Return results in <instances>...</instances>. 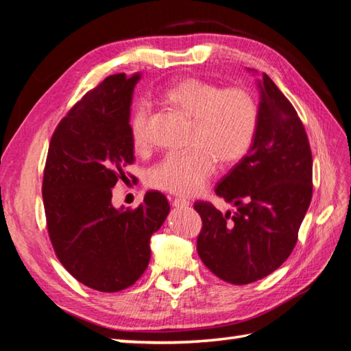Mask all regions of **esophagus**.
<instances>
[{
  "label": "esophagus",
  "instance_id": "1",
  "mask_svg": "<svg viewBox=\"0 0 351 351\" xmlns=\"http://www.w3.org/2000/svg\"><path fill=\"white\" fill-rule=\"evenodd\" d=\"M173 206L177 207V208H188L191 206V202L188 199H184V198H176L173 201Z\"/></svg>",
  "mask_w": 351,
  "mask_h": 351
}]
</instances>
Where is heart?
Wrapping results in <instances>:
<instances>
[{
  "label": "heart",
  "mask_w": 351,
  "mask_h": 351,
  "mask_svg": "<svg viewBox=\"0 0 351 351\" xmlns=\"http://www.w3.org/2000/svg\"><path fill=\"white\" fill-rule=\"evenodd\" d=\"M160 99L191 120L189 149L171 152L152 168L150 184L176 195H195L221 165L240 160L251 147L258 106L245 88H222L195 77L171 85ZM149 106L139 104L130 117V136L136 150H144Z\"/></svg>",
  "instance_id": "obj_1"
}]
</instances>
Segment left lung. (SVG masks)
Masks as SVG:
<instances>
[{
  "label": "left lung",
  "mask_w": 351,
  "mask_h": 351,
  "mask_svg": "<svg viewBox=\"0 0 351 351\" xmlns=\"http://www.w3.org/2000/svg\"><path fill=\"white\" fill-rule=\"evenodd\" d=\"M256 88L254 141L215 189L236 210L222 213L204 201L193 206L202 219L201 261L234 285L258 281L288 258L313 198V154L298 112L267 75Z\"/></svg>",
  "instance_id": "1"
}]
</instances>
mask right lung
Masks as SVG:
<instances>
[{
	"label": "right lung",
	"mask_w": 351,
	"mask_h": 351,
	"mask_svg": "<svg viewBox=\"0 0 351 351\" xmlns=\"http://www.w3.org/2000/svg\"><path fill=\"white\" fill-rule=\"evenodd\" d=\"M141 73L108 76L60 121L43 176L48 231L61 264L93 290L135 284L150 263V239L169 204L150 191L135 210L114 207L112 188L134 162L132 96Z\"/></svg>",
	"instance_id": "add662e5"
}]
</instances>
